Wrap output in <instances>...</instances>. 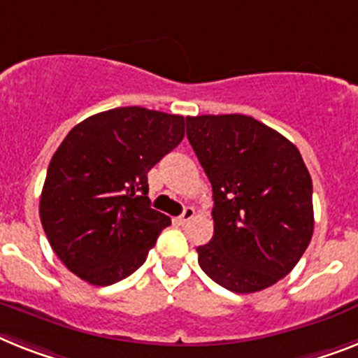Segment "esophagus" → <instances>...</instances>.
<instances>
[{
    "instance_id": "obj_1",
    "label": "esophagus",
    "mask_w": 358,
    "mask_h": 358,
    "mask_svg": "<svg viewBox=\"0 0 358 358\" xmlns=\"http://www.w3.org/2000/svg\"><path fill=\"white\" fill-rule=\"evenodd\" d=\"M194 215H196V210H194L192 206H186L185 210H182V214L177 217V221H179L181 225H185V223H188V221H190Z\"/></svg>"
}]
</instances>
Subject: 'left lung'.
<instances>
[{"mask_svg":"<svg viewBox=\"0 0 358 358\" xmlns=\"http://www.w3.org/2000/svg\"><path fill=\"white\" fill-rule=\"evenodd\" d=\"M186 137L212 185L214 236L199 265L232 292L291 273L313 238V182L298 148L247 115L186 117Z\"/></svg>","mask_w":358,"mask_h":358,"instance_id":"left-lung-1","label":"left lung"}]
</instances>
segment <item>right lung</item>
<instances>
[{"label":"right lung","mask_w":358,"mask_h":358,"mask_svg":"<svg viewBox=\"0 0 358 358\" xmlns=\"http://www.w3.org/2000/svg\"><path fill=\"white\" fill-rule=\"evenodd\" d=\"M185 137V117L129 106L67 133L47 168L40 220L62 264L91 285L128 278L172 221L148 199V172Z\"/></svg>","instance_id":"right-lung-1"}]
</instances>
